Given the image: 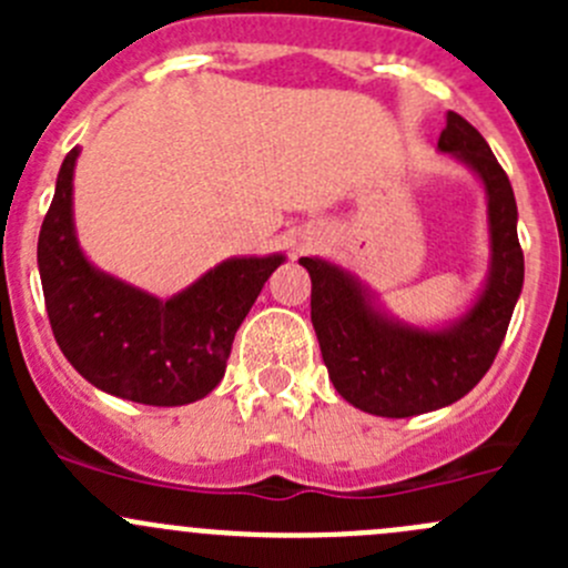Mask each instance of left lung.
<instances>
[{
    "label": "left lung",
    "mask_w": 568,
    "mask_h": 568,
    "mask_svg": "<svg viewBox=\"0 0 568 568\" xmlns=\"http://www.w3.org/2000/svg\"><path fill=\"white\" fill-rule=\"evenodd\" d=\"M439 151L473 168L489 197V280L456 324L445 329L400 324L382 316L348 272L321 257L300 261L311 272V318L332 385L348 404L379 417L423 415L473 390L495 363L523 291L517 200L506 170L478 129L456 112L445 114Z\"/></svg>",
    "instance_id": "obj_1"
}]
</instances>
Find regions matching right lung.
<instances>
[{"label":"right lung","instance_id":"right-lung-1","mask_svg":"<svg viewBox=\"0 0 568 568\" xmlns=\"http://www.w3.org/2000/svg\"><path fill=\"white\" fill-rule=\"evenodd\" d=\"M73 148L38 239L45 313L68 363L99 390L181 406L222 382L233 337L283 255L231 257L170 300L99 272L73 231Z\"/></svg>","mask_w":568,"mask_h":568}]
</instances>
